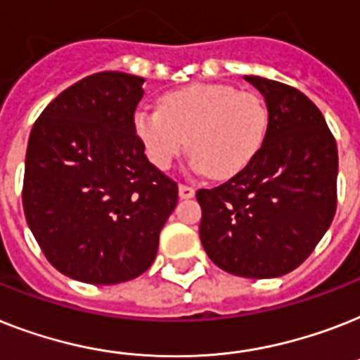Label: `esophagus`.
Masks as SVG:
<instances>
[{
  "instance_id": "obj_1",
  "label": "esophagus",
  "mask_w": 360,
  "mask_h": 360,
  "mask_svg": "<svg viewBox=\"0 0 360 360\" xmlns=\"http://www.w3.org/2000/svg\"><path fill=\"white\" fill-rule=\"evenodd\" d=\"M194 194H195L194 186L179 185V198H183V200H188V198H192Z\"/></svg>"
}]
</instances>
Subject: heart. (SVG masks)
<instances>
[{"label":"heart","mask_w":360,"mask_h":360,"mask_svg":"<svg viewBox=\"0 0 360 360\" xmlns=\"http://www.w3.org/2000/svg\"><path fill=\"white\" fill-rule=\"evenodd\" d=\"M134 131L159 170L174 165L188 139L192 168L229 179L261 151L268 110L259 96L229 84H190L162 96L160 107H140Z\"/></svg>","instance_id":"heart-1"}]
</instances>
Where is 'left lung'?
Returning a JSON list of instances; mask_svg holds the SVG:
<instances>
[{
	"instance_id": "8db88e82",
	"label": "left lung",
	"mask_w": 360,
	"mask_h": 360,
	"mask_svg": "<svg viewBox=\"0 0 360 360\" xmlns=\"http://www.w3.org/2000/svg\"><path fill=\"white\" fill-rule=\"evenodd\" d=\"M264 96L268 131L255 160L200 188V238L233 276H285L311 255L337 210L338 153L323 114L294 86L244 75Z\"/></svg>"
}]
</instances>
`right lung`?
Returning a JSON list of instances; mask_svg holds the SVG:
<instances>
[{
  "label": "right lung",
  "instance_id": "1",
  "mask_svg": "<svg viewBox=\"0 0 360 360\" xmlns=\"http://www.w3.org/2000/svg\"><path fill=\"white\" fill-rule=\"evenodd\" d=\"M144 77L99 72L42 110L29 134L23 212L60 274L116 285L155 261L177 183L153 166L134 131Z\"/></svg>",
  "mask_w": 360,
  "mask_h": 360
}]
</instances>
